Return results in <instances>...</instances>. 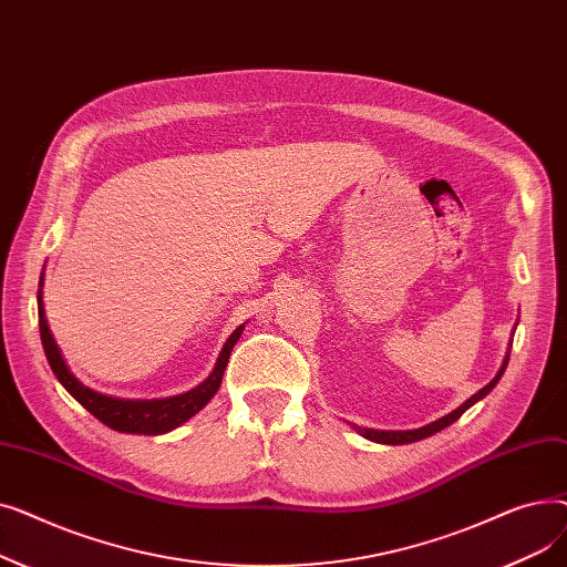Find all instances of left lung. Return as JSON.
Here are the masks:
<instances>
[{
	"mask_svg": "<svg viewBox=\"0 0 567 567\" xmlns=\"http://www.w3.org/2000/svg\"><path fill=\"white\" fill-rule=\"evenodd\" d=\"M511 347H513V342H511ZM508 361H511V349L505 351V359H503V363H501V368H498V372H496V377L485 385V389H481L478 393L475 395H471L464 404H460L455 411H451V413H445V415H441L439 421H434V423H427V425H423V427H419V430H372V427H359V425H351L355 432H359L363 439H368V441H374V443H385V445H404V443H413V441H421V439H427V436H432V434H436V432H441L443 427H449V425H453L460 415L466 411V409H471L475 402H481L485 395H489L492 393V389L494 385L498 383V379L503 377V372H505V368H508Z\"/></svg>",
	"mask_w": 567,
	"mask_h": 567,
	"instance_id": "obj_1",
	"label": "left lung"
}]
</instances>
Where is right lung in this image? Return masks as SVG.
<instances>
[{"label": "right lung", "mask_w": 567, "mask_h": 567, "mask_svg": "<svg viewBox=\"0 0 567 567\" xmlns=\"http://www.w3.org/2000/svg\"><path fill=\"white\" fill-rule=\"evenodd\" d=\"M39 329H41V342H43V351L45 359L56 377V381L64 385V389L94 415L103 425H107L114 432H124V434H146V436H156V434H165L176 430L178 425H184L186 421H190L195 413H199L212 398L218 393L220 381L229 361V353L234 349V344L241 338L246 323L234 329V333L227 338L218 361L199 385L195 389L178 393L172 398H158V400H124V398H112L105 393H99L94 389L84 385L66 365V359L62 349H59L48 319H45V308H43V274H41V282H39Z\"/></svg>", "instance_id": "add662e5"}]
</instances>
